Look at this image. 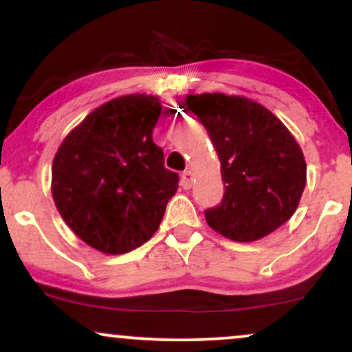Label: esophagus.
Here are the masks:
<instances>
[{"label": "esophagus", "instance_id": "1", "mask_svg": "<svg viewBox=\"0 0 352 352\" xmlns=\"http://www.w3.org/2000/svg\"><path fill=\"white\" fill-rule=\"evenodd\" d=\"M193 184V172L192 170H185L184 173H182V180H180V185L184 187L185 190H188L190 187H192Z\"/></svg>", "mask_w": 352, "mask_h": 352}]
</instances>
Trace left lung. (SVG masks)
<instances>
[{"label": "left lung", "instance_id": "1", "mask_svg": "<svg viewBox=\"0 0 352 352\" xmlns=\"http://www.w3.org/2000/svg\"><path fill=\"white\" fill-rule=\"evenodd\" d=\"M185 104L207 129L221 165L225 195L205 212L210 228L241 243L280 228L306 185L305 155L288 127L241 96L190 94Z\"/></svg>", "mask_w": 352, "mask_h": 352}]
</instances>
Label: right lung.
<instances>
[{
    "label": "right lung",
    "instance_id": "obj_1",
    "mask_svg": "<svg viewBox=\"0 0 352 352\" xmlns=\"http://www.w3.org/2000/svg\"><path fill=\"white\" fill-rule=\"evenodd\" d=\"M160 112L155 96H120L86 116L56 152V208L100 253L122 254L151 240L179 188L152 139Z\"/></svg>",
    "mask_w": 352,
    "mask_h": 352
}]
</instances>
